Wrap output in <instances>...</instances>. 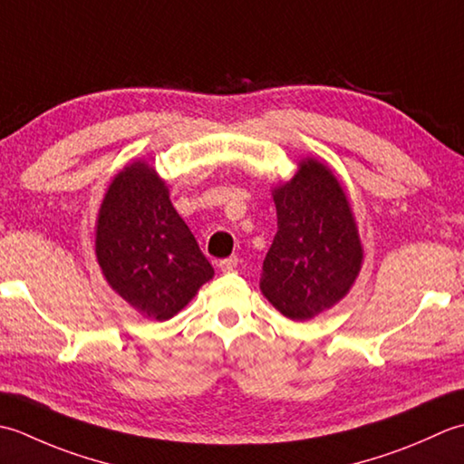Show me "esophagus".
<instances>
[{
  "mask_svg": "<svg viewBox=\"0 0 464 464\" xmlns=\"http://www.w3.org/2000/svg\"><path fill=\"white\" fill-rule=\"evenodd\" d=\"M236 266H238V258H236V256L224 258V260H220V264H218V268H220L222 272H232Z\"/></svg>",
  "mask_w": 464,
  "mask_h": 464,
  "instance_id": "obj_1",
  "label": "esophagus"
}]
</instances>
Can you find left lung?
Instances as JSON below:
<instances>
[{
  "mask_svg": "<svg viewBox=\"0 0 464 464\" xmlns=\"http://www.w3.org/2000/svg\"><path fill=\"white\" fill-rule=\"evenodd\" d=\"M278 230L260 290L290 320H310L343 300L362 266L353 208L333 169L306 158L272 190Z\"/></svg>",
  "mask_w": 464,
  "mask_h": 464,
  "instance_id": "left-lung-1",
  "label": "left lung"
}]
</instances>
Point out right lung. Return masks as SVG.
Returning a JSON list of instances; mask_svg holds the SVG:
<instances>
[{
    "mask_svg": "<svg viewBox=\"0 0 464 464\" xmlns=\"http://www.w3.org/2000/svg\"><path fill=\"white\" fill-rule=\"evenodd\" d=\"M96 256L111 290L141 316L178 314L214 276L212 264L169 202L156 169L128 164L111 179L98 214Z\"/></svg>",
    "mask_w": 464,
    "mask_h": 464,
    "instance_id": "obj_1",
    "label": "right lung"
}]
</instances>
